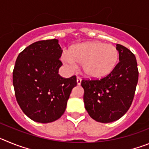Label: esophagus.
I'll use <instances>...</instances> for the list:
<instances>
[{"label":"esophagus","instance_id":"34e87169","mask_svg":"<svg viewBox=\"0 0 149 149\" xmlns=\"http://www.w3.org/2000/svg\"><path fill=\"white\" fill-rule=\"evenodd\" d=\"M77 85H81V78L80 77H77Z\"/></svg>","mask_w":149,"mask_h":149}]
</instances>
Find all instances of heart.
Segmentation results:
<instances>
[{
	"mask_svg": "<svg viewBox=\"0 0 149 149\" xmlns=\"http://www.w3.org/2000/svg\"><path fill=\"white\" fill-rule=\"evenodd\" d=\"M63 63L71 69L82 64L84 74L90 78L104 77L113 70L119 60V51L113 45L89 42L74 45L68 54L62 56Z\"/></svg>",
	"mask_w": 149,
	"mask_h": 149,
	"instance_id": "1",
	"label": "heart"
}]
</instances>
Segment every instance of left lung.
<instances>
[{
	"instance_id": "8db88e82",
	"label": "left lung",
	"mask_w": 149,
	"mask_h": 149,
	"mask_svg": "<svg viewBox=\"0 0 149 149\" xmlns=\"http://www.w3.org/2000/svg\"><path fill=\"white\" fill-rule=\"evenodd\" d=\"M119 62L109 74L100 80H83L85 108L92 119L101 123L119 119L134 99L139 72L135 55L117 44Z\"/></svg>"
}]
</instances>
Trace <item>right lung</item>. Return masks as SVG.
<instances>
[{
	"instance_id": "1",
	"label": "right lung",
	"mask_w": 149,
	"mask_h": 149,
	"mask_svg": "<svg viewBox=\"0 0 149 149\" xmlns=\"http://www.w3.org/2000/svg\"><path fill=\"white\" fill-rule=\"evenodd\" d=\"M58 39L38 41L18 54L13 83L17 102L30 119L40 123L57 120L64 113L76 76L58 74L63 50Z\"/></svg>"
}]
</instances>
